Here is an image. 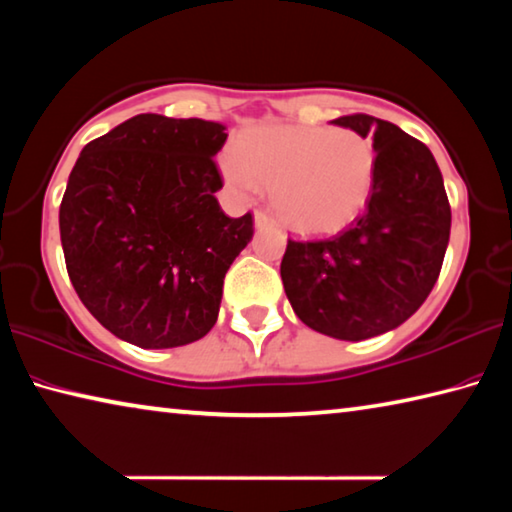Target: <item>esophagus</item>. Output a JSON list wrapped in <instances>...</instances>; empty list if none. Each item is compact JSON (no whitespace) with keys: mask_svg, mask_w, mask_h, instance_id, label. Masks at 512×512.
<instances>
[{"mask_svg":"<svg viewBox=\"0 0 512 512\" xmlns=\"http://www.w3.org/2000/svg\"><path fill=\"white\" fill-rule=\"evenodd\" d=\"M255 225L257 228H266V225H273V219L264 210H255Z\"/></svg>","mask_w":512,"mask_h":512,"instance_id":"34e87169","label":"esophagus"}]
</instances>
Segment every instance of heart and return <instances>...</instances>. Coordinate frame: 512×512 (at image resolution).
<instances>
[{
    "mask_svg": "<svg viewBox=\"0 0 512 512\" xmlns=\"http://www.w3.org/2000/svg\"><path fill=\"white\" fill-rule=\"evenodd\" d=\"M225 160L230 185L271 189L277 219L300 235H332L366 210L375 189L377 151L352 128L259 126Z\"/></svg>",
    "mask_w": 512,
    "mask_h": 512,
    "instance_id": "obj_1",
    "label": "heart"
}]
</instances>
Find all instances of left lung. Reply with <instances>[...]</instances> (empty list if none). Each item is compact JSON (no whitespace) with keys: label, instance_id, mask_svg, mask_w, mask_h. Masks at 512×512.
Returning <instances> with one entry per match:
<instances>
[{"label":"left lung","instance_id":"8db88e82","mask_svg":"<svg viewBox=\"0 0 512 512\" xmlns=\"http://www.w3.org/2000/svg\"><path fill=\"white\" fill-rule=\"evenodd\" d=\"M332 124L372 135L375 189L359 219L334 237L289 239L280 273L302 323L361 341L402 325L427 300L443 268L452 207L420 140L363 112Z\"/></svg>","mask_w":512,"mask_h":512}]
</instances>
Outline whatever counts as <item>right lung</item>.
<instances>
[{
	"mask_svg": "<svg viewBox=\"0 0 512 512\" xmlns=\"http://www.w3.org/2000/svg\"><path fill=\"white\" fill-rule=\"evenodd\" d=\"M221 124L155 112L85 144L60 203L69 280L99 323L144 350L210 332L223 277L253 239V214L230 219L214 155Z\"/></svg>",
	"mask_w": 512,
	"mask_h": 512,
	"instance_id": "1",
	"label": "right lung"
}]
</instances>
